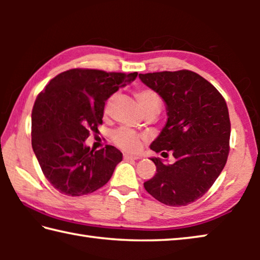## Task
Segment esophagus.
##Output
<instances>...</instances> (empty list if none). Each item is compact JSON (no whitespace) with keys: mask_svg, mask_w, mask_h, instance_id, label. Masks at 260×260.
Segmentation results:
<instances>
[{"mask_svg":"<svg viewBox=\"0 0 260 260\" xmlns=\"http://www.w3.org/2000/svg\"><path fill=\"white\" fill-rule=\"evenodd\" d=\"M124 159L126 160H136V159H140V156H132V155H128V153H124Z\"/></svg>","mask_w":260,"mask_h":260,"instance_id":"1","label":"esophagus"}]
</instances>
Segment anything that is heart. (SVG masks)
I'll return each instance as SVG.
<instances>
[{
  "mask_svg": "<svg viewBox=\"0 0 260 260\" xmlns=\"http://www.w3.org/2000/svg\"><path fill=\"white\" fill-rule=\"evenodd\" d=\"M135 96L143 112L150 109H160L161 102L159 95L150 88H143V89L138 90L135 93ZM109 103L110 101L107 102V108ZM111 140L118 148L122 149V150L127 152H136L140 150L144 136L134 129L128 128V127H120V128H117L112 132Z\"/></svg>",
  "mask_w": 260,
  "mask_h": 260,
  "instance_id": "obj_1",
  "label": "heart"
}]
</instances>
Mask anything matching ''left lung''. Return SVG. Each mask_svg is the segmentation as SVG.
Listing matches in <instances>:
<instances>
[{
	"label": "left lung",
	"instance_id": "8db88e82",
	"mask_svg": "<svg viewBox=\"0 0 260 260\" xmlns=\"http://www.w3.org/2000/svg\"><path fill=\"white\" fill-rule=\"evenodd\" d=\"M166 103L167 122L151 143L173 164L151 158L156 173L144 188L160 203L184 206L201 199L221 173L230 153L231 120L225 99L189 70L139 74Z\"/></svg>",
	"mask_w": 260,
	"mask_h": 260
}]
</instances>
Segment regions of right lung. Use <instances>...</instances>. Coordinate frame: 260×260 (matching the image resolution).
Instances as JSON below:
<instances>
[{
    "mask_svg": "<svg viewBox=\"0 0 260 260\" xmlns=\"http://www.w3.org/2000/svg\"><path fill=\"white\" fill-rule=\"evenodd\" d=\"M138 72L72 69L45 87L32 110V148L48 181L68 196H82L103 187L122 153L113 146L98 151L85 146L102 125L107 100Z\"/></svg>",
    "mask_w": 260,
    "mask_h": 260,
    "instance_id": "obj_1",
    "label": "right lung"
}]
</instances>
